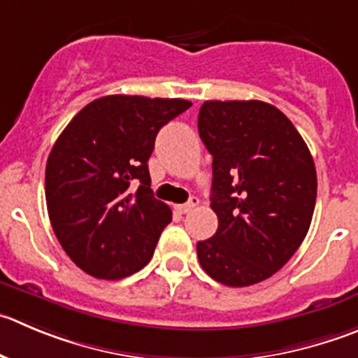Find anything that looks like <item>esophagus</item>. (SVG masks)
<instances>
[{"mask_svg":"<svg viewBox=\"0 0 358 358\" xmlns=\"http://www.w3.org/2000/svg\"><path fill=\"white\" fill-rule=\"evenodd\" d=\"M196 206H199V199H196V196H192V199H189L186 203H181V206H176V210H177V213L186 214V213H189V210H192V209H195Z\"/></svg>","mask_w":358,"mask_h":358,"instance_id":"obj_1","label":"esophagus"}]
</instances>
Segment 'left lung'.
Listing matches in <instances>:
<instances>
[{
	"label": "left lung",
	"mask_w": 358,
	"mask_h": 358,
	"mask_svg": "<svg viewBox=\"0 0 358 358\" xmlns=\"http://www.w3.org/2000/svg\"><path fill=\"white\" fill-rule=\"evenodd\" d=\"M199 134L213 155V237L196 243L203 271L250 287L283 267L304 241L316 203V169L295 126L260 100L203 101Z\"/></svg>",
	"instance_id": "left-lung-1"
}]
</instances>
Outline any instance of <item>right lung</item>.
Here are the masks:
<instances>
[{
	"instance_id": "right-lung-1",
	"label": "right lung",
	"mask_w": 358,
	"mask_h": 358,
	"mask_svg": "<svg viewBox=\"0 0 358 358\" xmlns=\"http://www.w3.org/2000/svg\"><path fill=\"white\" fill-rule=\"evenodd\" d=\"M192 107L181 98L110 94L87 103L57 137L45 200L57 241L98 279L149 264L172 210L155 199L149 156L163 126Z\"/></svg>"
}]
</instances>
